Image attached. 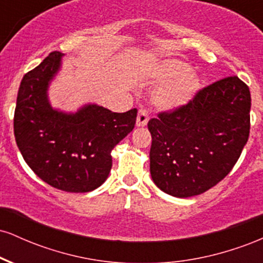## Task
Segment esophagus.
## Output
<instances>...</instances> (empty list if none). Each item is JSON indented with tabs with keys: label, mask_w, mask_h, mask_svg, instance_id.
Here are the masks:
<instances>
[{
	"label": "esophagus",
	"mask_w": 263,
	"mask_h": 263,
	"mask_svg": "<svg viewBox=\"0 0 263 263\" xmlns=\"http://www.w3.org/2000/svg\"><path fill=\"white\" fill-rule=\"evenodd\" d=\"M148 122V114H147L146 110H140L137 115V121H136V125L137 127H144Z\"/></svg>",
	"instance_id": "obj_1"
}]
</instances>
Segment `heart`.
<instances>
[{
  "label": "heart",
  "instance_id": "b5f03b06",
  "mask_svg": "<svg viewBox=\"0 0 263 263\" xmlns=\"http://www.w3.org/2000/svg\"><path fill=\"white\" fill-rule=\"evenodd\" d=\"M157 84H164L152 95V102L161 111H177L193 101L201 86L199 75L189 70V65L179 59H164L151 70Z\"/></svg>",
  "mask_w": 263,
  "mask_h": 263
}]
</instances>
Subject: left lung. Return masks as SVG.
I'll use <instances>...</instances> for the list:
<instances>
[{
    "label": "left lung",
    "mask_w": 263,
    "mask_h": 263,
    "mask_svg": "<svg viewBox=\"0 0 263 263\" xmlns=\"http://www.w3.org/2000/svg\"><path fill=\"white\" fill-rule=\"evenodd\" d=\"M251 95L237 77L199 91L186 106L148 121L153 182L172 197L189 198L230 173L250 135Z\"/></svg>",
    "instance_id": "obj_1"
}]
</instances>
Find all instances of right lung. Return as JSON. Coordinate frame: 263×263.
I'll return each instance as SVG.
<instances>
[{"mask_svg": "<svg viewBox=\"0 0 263 263\" xmlns=\"http://www.w3.org/2000/svg\"><path fill=\"white\" fill-rule=\"evenodd\" d=\"M53 52L21 81L14 110V137L22 157L37 176L54 188L86 193L107 179L111 151L135 127L137 110L112 112L86 104L77 112L50 105L48 89L62 68Z\"/></svg>", "mask_w": 263, "mask_h": 263, "instance_id": "add662e5", "label": "right lung"}]
</instances>
